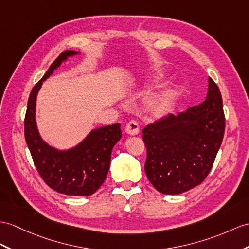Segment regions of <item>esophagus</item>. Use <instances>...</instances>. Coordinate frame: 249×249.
I'll use <instances>...</instances> for the list:
<instances>
[{
    "instance_id": "esophagus-1",
    "label": "esophagus",
    "mask_w": 249,
    "mask_h": 249,
    "mask_svg": "<svg viewBox=\"0 0 249 249\" xmlns=\"http://www.w3.org/2000/svg\"><path fill=\"white\" fill-rule=\"evenodd\" d=\"M125 132L128 133L129 135H137L139 132V124L137 121H135V120L129 121L125 126Z\"/></svg>"
}]
</instances>
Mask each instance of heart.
<instances>
[{
	"label": "heart",
	"instance_id": "b5f03b06",
	"mask_svg": "<svg viewBox=\"0 0 249 249\" xmlns=\"http://www.w3.org/2000/svg\"><path fill=\"white\" fill-rule=\"evenodd\" d=\"M171 104H172V97L163 96L151 102L149 110L153 116L159 117L163 114H166L169 111V108L171 107Z\"/></svg>",
	"mask_w": 249,
	"mask_h": 249
}]
</instances>
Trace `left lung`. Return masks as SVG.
<instances>
[{"instance_id":"obj_1","label":"left lung","mask_w":249,"mask_h":249,"mask_svg":"<svg viewBox=\"0 0 249 249\" xmlns=\"http://www.w3.org/2000/svg\"><path fill=\"white\" fill-rule=\"evenodd\" d=\"M142 132L144 171L157 191L179 195L207 178L225 132L222 95L209 78L207 98L178 116L169 114Z\"/></svg>"}]
</instances>
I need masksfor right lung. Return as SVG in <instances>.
Instances as JSON below:
<instances>
[{
    "label": "right lung",
    "instance_id": "obj_1",
    "mask_svg": "<svg viewBox=\"0 0 249 249\" xmlns=\"http://www.w3.org/2000/svg\"><path fill=\"white\" fill-rule=\"evenodd\" d=\"M77 52L59 54L30 92L24 119V134L40 177L52 189L66 196H92L104 184L110 169L112 149L121 138L120 124L96 129L76 148L58 151L46 144L36 126V98L42 82L50 77L62 61Z\"/></svg>",
    "mask_w": 249,
    "mask_h": 249
}]
</instances>
